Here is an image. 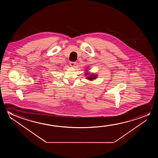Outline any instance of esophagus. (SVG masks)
Wrapping results in <instances>:
<instances>
[{
	"mask_svg": "<svg viewBox=\"0 0 158 158\" xmlns=\"http://www.w3.org/2000/svg\"><path fill=\"white\" fill-rule=\"evenodd\" d=\"M76 62H70L69 63V65L71 66V67H74L75 65H76Z\"/></svg>",
	"mask_w": 158,
	"mask_h": 158,
	"instance_id": "1",
	"label": "esophagus"
}]
</instances>
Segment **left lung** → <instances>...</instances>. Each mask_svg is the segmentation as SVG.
I'll use <instances>...</instances> for the list:
<instances>
[{
	"label": "left lung",
	"instance_id": "left-lung-1",
	"mask_svg": "<svg viewBox=\"0 0 158 158\" xmlns=\"http://www.w3.org/2000/svg\"><path fill=\"white\" fill-rule=\"evenodd\" d=\"M85 75L87 76L86 79L89 80H94L95 79L97 78V74H89V72L87 71L85 73Z\"/></svg>",
	"mask_w": 158,
	"mask_h": 158
}]
</instances>
